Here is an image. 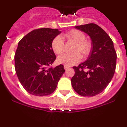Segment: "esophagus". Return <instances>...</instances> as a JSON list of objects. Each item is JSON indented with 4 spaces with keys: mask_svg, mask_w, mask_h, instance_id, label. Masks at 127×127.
I'll list each match as a JSON object with an SVG mask.
<instances>
[{
    "mask_svg": "<svg viewBox=\"0 0 127 127\" xmlns=\"http://www.w3.org/2000/svg\"><path fill=\"white\" fill-rule=\"evenodd\" d=\"M64 69H65V70H67V69H69V66L64 65Z\"/></svg>",
    "mask_w": 127,
    "mask_h": 127,
    "instance_id": "1",
    "label": "esophagus"
}]
</instances>
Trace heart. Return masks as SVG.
I'll return each mask as SVG.
<instances>
[{"mask_svg": "<svg viewBox=\"0 0 127 127\" xmlns=\"http://www.w3.org/2000/svg\"><path fill=\"white\" fill-rule=\"evenodd\" d=\"M68 42H74L70 54H64L57 58V62L64 65L72 66L78 63L81 59L86 58L90 55L92 45L90 41L86 39V35L83 32L79 30L73 29L65 33L63 35ZM51 48L53 52L57 55L63 53L65 50L64 41L60 37H57L53 40Z\"/></svg>", "mask_w": 127, "mask_h": 127, "instance_id": "b5f03b06", "label": "heart"}]
</instances>
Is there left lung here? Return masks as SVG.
Masks as SVG:
<instances>
[{"label": "left lung", "instance_id": "8db88e82", "mask_svg": "<svg viewBox=\"0 0 127 127\" xmlns=\"http://www.w3.org/2000/svg\"><path fill=\"white\" fill-rule=\"evenodd\" d=\"M76 28L89 35L92 48L88 60L73 67L72 86L79 95L93 97L101 93L111 81L116 69V52L112 39L97 25L88 23Z\"/></svg>", "mask_w": 127, "mask_h": 127}]
</instances>
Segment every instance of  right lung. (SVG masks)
Instances as JSON below:
<instances>
[{"instance_id": "1", "label": "right lung", "mask_w": 127, "mask_h": 127, "mask_svg": "<svg viewBox=\"0 0 127 127\" xmlns=\"http://www.w3.org/2000/svg\"><path fill=\"white\" fill-rule=\"evenodd\" d=\"M58 29H35L18 42L14 55V67L23 88L32 95L42 97L54 92L58 81L65 72L62 64L52 68L56 60L51 48Z\"/></svg>"}]
</instances>
